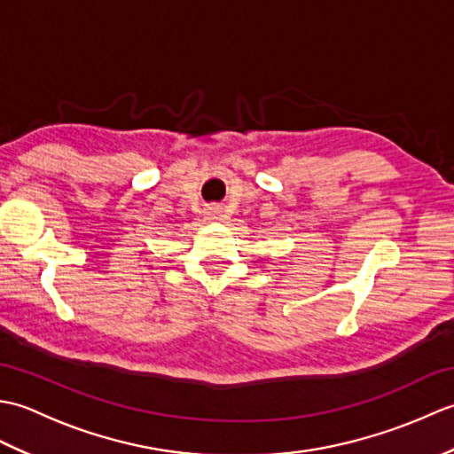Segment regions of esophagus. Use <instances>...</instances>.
I'll list each match as a JSON object with an SVG mask.
<instances>
[{
    "label": "esophagus",
    "mask_w": 454,
    "mask_h": 454,
    "mask_svg": "<svg viewBox=\"0 0 454 454\" xmlns=\"http://www.w3.org/2000/svg\"><path fill=\"white\" fill-rule=\"evenodd\" d=\"M208 215H210L212 218H215V215H216V212H215V210H210V212H208Z\"/></svg>",
    "instance_id": "1"
}]
</instances>
